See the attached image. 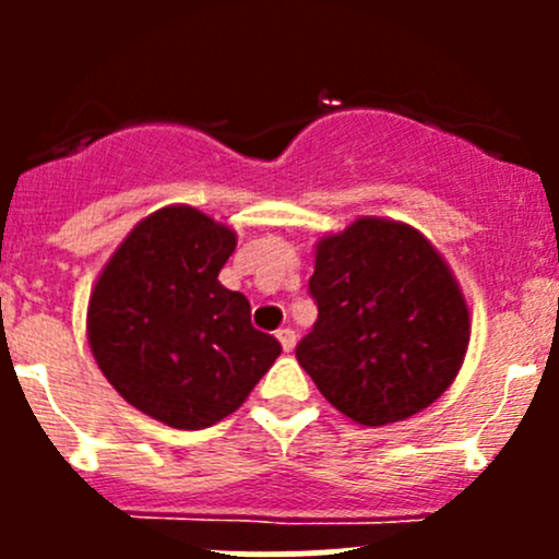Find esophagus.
<instances>
[{"label":"esophagus","mask_w":559,"mask_h":559,"mask_svg":"<svg viewBox=\"0 0 559 559\" xmlns=\"http://www.w3.org/2000/svg\"><path fill=\"white\" fill-rule=\"evenodd\" d=\"M275 337H278V341H281V346H284V352H292V348H295V343H297L295 330H289V326H284V330L275 332Z\"/></svg>","instance_id":"obj_1"}]
</instances>
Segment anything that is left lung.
I'll return each instance as SVG.
<instances>
[{
  "instance_id": "left-lung-1",
  "label": "left lung",
  "mask_w": 559,
  "mask_h": 559,
  "mask_svg": "<svg viewBox=\"0 0 559 559\" xmlns=\"http://www.w3.org/2000/svg\"><path fill=\"white\" fill-rule=\"evenodd\" d=\"M308 289L319 319L297 362L343 416L392 425L454 384L471 313L449 262L419 229L362 216L324 235Z\"/></svg>"
}]
</instances>
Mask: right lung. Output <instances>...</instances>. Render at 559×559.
Wrapping results in <instances>:
<instances>
[{"label": "right lung", "instance_id": "right-lung-1", "mask_svg": "<svg viewBox=\"0 0 559 559\" xmlns=\"http://www.w3.org/2000/svg\"><path fill=\"white\" fill-rule=\"evenodd\" d=\"M238 235L191 205H167L121 240L88 297L86 332L112 389L151 419L202 430L238 411L278 359L246 295L218 273Z\"/></svg>", "mask_w": 559, "mask_h": 559}]
</instances>
